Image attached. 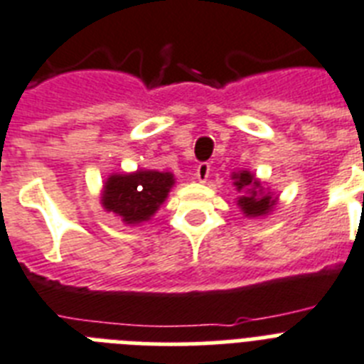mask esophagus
<instances>
[{"instance_id": "34e87169", "label": "esophagus", "mask_w": 364, "mask_h": 364, "mask_svg": "<svg viewBox=\"0 0 364 364\" xmlns=\"http://www.w3.org/2000/svg\"><path fill=\"white\" fill-rule=\"evenodd\" d=\"M209 173H211V164L209 162H200L196 168V179L200 183H205L208 181Z\"/></svg>"}]
</instances>
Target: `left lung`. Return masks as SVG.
I'll list each match as a JSON object with an SVG mask.
<instances>
[{
  "mask_svg": "<svg viewBox=\"0 0 364 364\" xmlns=\"http://www.w3.org/2000/svg\"><path fill=\"white\" fill-rule=\"evenodd\" d=\"M233 185L237 187L239 192H243V196H239L237 205L247 217H264L277 202L271 194H264L262 183L250 172L243 170V172L233 173Z\"/></svg>",
  "mask_w": 364,
  "mask_h": 364,
  "instance_id": "1",
  "label": "left lung"
}]
</instances>
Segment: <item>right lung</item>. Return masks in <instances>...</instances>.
Listing matches in <instances>:
<instances>
[{"label": "right lung", "mask_w": 364, "mask_h": 364, "mask_svg": "<svg viewBox=\"0 0 364 364\" xmlns=\"http://www.w3.org/2000/svg\"><path fill=\"white\" fill-rule=\"evenodd\" d=\"M173 183L170 172L138 170L134 173H114L105 183L102 205L125 224H140L155 215Z\"/></svg>", "instance_id": "add662e5"}]
</instances>
